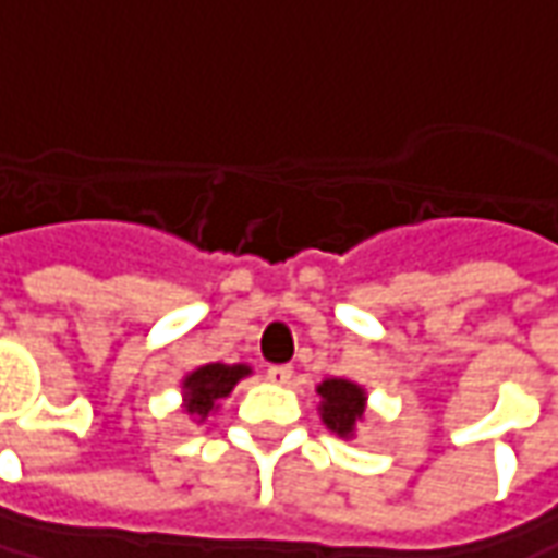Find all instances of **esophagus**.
<instances>
[{
  "label": "esophagus",
  "instance_id": "34e87169",
  "mask_svg": "<svg viewBox=\"0 0 558 558\" xmlns=\"http://www.w3.org/2000/svg\"><path fill=\"white\" fill-rule=\"evenodd\" d=\"M268 380L283 387V384H290V380H293V368H290V365H271V368H268Z\"/></svg>",
  "mask_w": 558,
  "mask_h": 558
}]
</instances>
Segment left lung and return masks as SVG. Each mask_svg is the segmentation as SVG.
Listing matches in <instances>:
<instances>
[{"mask_svg": "<svg viewBox=\"0 0 558 558\" xmlns=\"http://www.w3.org/2000/svg\"><path fill=\"white\" fill-rule=\"evenodd\" d=\"M318 412L322 422L330 434L352 440L355 427L365 422V409H368V393L362 384L347 380V377H327L318 384Z\"/></svg>", "mask_w": 558, "mask_h": 558, "instance_id": "left-lung-1", "label": "left lung"}]
</instances>
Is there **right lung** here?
Listing matches in <instances>:
<instances>
[{
	"mask_svg": "<svg viewBox=\"0 0 558 558\" xmlns=\"http://www.w3.org/2000/svg\"><path fill=\"white\" fill-rule=\"evenodd\" d=\"M250 375H253V368L243 365V362H236V365H225V362L199 365L196 372L183 375L181 380L183 412H186L193 422L203 424L211 412H218V402L228 400L233 387Z\"/></svg>",
	"mask_w": 558,
	"mask_h": 558,
	"instance_id": "add662e5",
	"label": "right lung"
}]
</instances>
